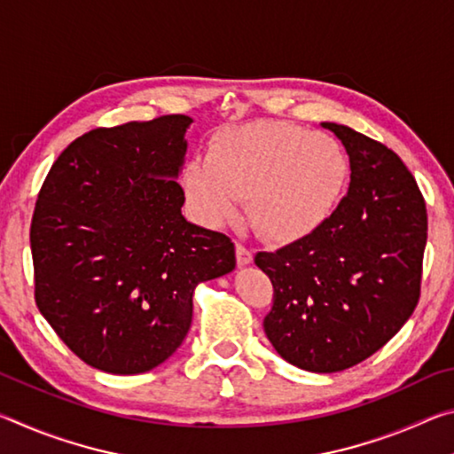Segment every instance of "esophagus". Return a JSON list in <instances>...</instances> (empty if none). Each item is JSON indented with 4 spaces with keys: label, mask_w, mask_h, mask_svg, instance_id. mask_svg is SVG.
<instances>
[{
    "label": "esophagus",
    "mask_w": 454,
    "mask_h": 454,
    "mask_svg": "<svg viewBox=\"0 0 454 454\" xmlns=\"http://www.w3.org/2000/svg\"><path fill=\"white\" fill-rule=\"evenodd\" d=\"M252 258H254V256H252V252L246 248L244 244L238 242L236 244V262H238V266H248L252 262Z\"/></svg>",
    "instance_id": "esophagus-1"
}]
</instances>
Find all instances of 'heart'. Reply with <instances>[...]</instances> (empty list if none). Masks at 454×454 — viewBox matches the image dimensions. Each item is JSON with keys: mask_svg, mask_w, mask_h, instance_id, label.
<instances>
[{"mask_svg": "<svg viewBox=\"0 0 454 454\" xmlns=\"http://www.w3.org/2000/svg\"><path fill=\"white\" fill-rule=\"evenodd\" d=\"M350 182V160L336 137L290 121L226 129L206 158L184 170V192L198 218L224 226L248 218L266 240L292 244L310 238L334 216Z\"/></svg>", "mask_w": 454, "mask_h": 454, "instance_id": "obj_1", "label": "heart"}]
</instances>
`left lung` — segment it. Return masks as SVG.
<instances>
[{"label":"left lung","mask_w":454,"mask_h":454,"mask_svg":"<svg viewBox=\"0 0 454 454\" xmlns=\"http://www.w3.org/2000/svg\"><path fill=\"white\" fill-rule=\"evenodd\" d=\"M350 158V186L317 234L254 262L272 282L264 333L290 364L338 372L382 348L420 298L427 204L387 145L325 121Z\"/></svg>","instance_id":"8db88e82"}]
</instances>
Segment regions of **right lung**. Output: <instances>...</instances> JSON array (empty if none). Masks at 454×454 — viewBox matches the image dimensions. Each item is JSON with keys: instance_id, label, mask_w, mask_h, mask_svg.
Wrapping results in <instances>:
<instances>
[{"instance_id": "right-lung-1", "label": "right lung", "mask_w": 454, "mask_h": 454, "mask_svg": "<svg viewBox=\"0 0 454 454\" xmlns=\"http://www.w3.org/2000/svg\"><path fill=\"white\" fill-rule=\"evenodd\" d=\"M182 114L96 128L59 153L37 194L35 304L75 356L140 374L186 338L200 282L234 270V242L182 216Z\"/></svg>"}]
</instances>
